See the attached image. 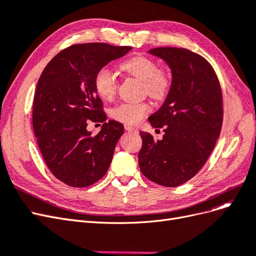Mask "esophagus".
I'll list each match as a JSON object with an SVG mask.
<instances>
[{"label":"esophagus","mask_w":256,"mask_h":256,"mask_svg":"<svg viewBox=\"0 0 256 256\" xmlns=\"http://www.w3.org/2000/svg\"><path fill=\"white\" fill-rule=\"evenodd\" d=\"M125 129H126L127 131H134V132H136V128L131 127V126H129V125H125Z\"/></svg>","instance_id":"obj_1"}]
</instances>
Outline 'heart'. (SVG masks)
<instances>
[{
	"label": "heart",
	"instance_id": "b5f03b06",
	"mask_svg": "<svg viewBox=\"0 0 256 256\" xmlns=\"http://www.w3.org/2000/svg\"><path fill=\"white\" fill-rule=\"evenodd\" d=\"M120 68L124 72L134 76L143 83L147 95L154 99L166 97L171 86V76L158 69L157 64L148 58L134 56L122 62ZM94 88L97 95L104 100H111L115 96L118 83L109 68H100L95 74ZM150 111V106L146 102L120 104L111 110V116L126 125H136Z\"/></svg>",
	"mask_w": 256,
	"mask_h": 256
}]
</instances>
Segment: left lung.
Here are the masks:
<instances>
[{
  "instance_id": "1",
  "label": "left lung",
  "mask_w": 256,
  "mask_h": 256,
  "mask_svg": "<svg viewBox=\"0 0 256 256\" xmlns=\"http://www.w3.org/2000/svg\"><path fill=\"white\" fill-rule=\"evenodd\" d=\"M147 53L166 62L172 81L164 102L148 118L154 128L164 127V138L141 131L138 166L152 182L177 187L202 168L220 136L221 88L212 65L194 52L164 47Z\"/></svg>"
}]
</instances>
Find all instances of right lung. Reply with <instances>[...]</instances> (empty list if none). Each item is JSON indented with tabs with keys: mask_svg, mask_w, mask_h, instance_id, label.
I'll list each match as a JSON object with an SVG mask.
<instances>
[{
	"mask_svg": "<svg viewBox=\"0 0 256 256\" xmlns=\"http://www.w3.org/2000/svg\"><path fill=\"white\" fill-rule=\"evenodd\" d=\"M131 49L102 42L74 44L56 54L38 80L34 134L46 164L68 186L95 184L111 164L124 126L116 120L106 122L94 78L100 68ZM90 120L104 122L96 136L86 129Z\"/></svg>",
	"mask_w": 256,
	"mask_h": 256,
	"instance_id": "1",
	"label": "right lung"
}]
</instances>
